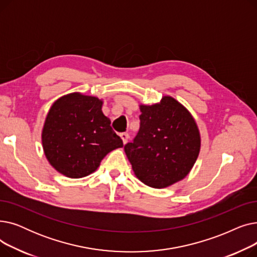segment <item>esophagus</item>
Here are the masks:
<instances>
[{"label":"esophagus","instance_id":"obj_1","mask_svg":"<svg viewBox=\"0 0 257 257\" xmlns=\"http://www.w3.org/2000/svg\"><path fill=\"white\" fill-rule=\"evenodd\" d=\"M119 137H120L121 141H123V144H124V145H125V144H127L128 139H129L128 133H126V132H124V133H120V134H119Z\"/></svg>","mask_w":257,"mask_h":257}]
</instances>
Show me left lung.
<instances>
[{
    "instance_id": "obj_1",
    "label": "left lung",
    "mask_w": 257,
    "mask_h": 257,
    "mask_svg": "<svg viewBox=\"0 0 257 257\" xmlns=\"http://www.w3.org/2000/svg\"><path fill=\"white\" fill-rule=\"evenodd\" d=\"M141 127L125 153L136 176L146 185L165 188L184 179L200 153L201 137L195 118L171 96L140 105Z\"/></svg>"
}]
</instances>
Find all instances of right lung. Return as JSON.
Returning <instances> with one entry per match:
<instances>
[{
	"instance_id": "add662e5",
	"label": "right lung",
	"mask_w": 257,
	"mask_h": 257,
	"mask_svg": "<svg viewBox=\"0 0 257 257\" xmlns=\"http://www.w3.org/2000/svg\"><path fill=\"white\" fill-rule=\"evenodd\" d=\"M102 105L97 97L72 92L51 106L42 131L43 149L50 165L64 176H88L108 153L123 147Z\"/></svg>"
}]
</instances>
